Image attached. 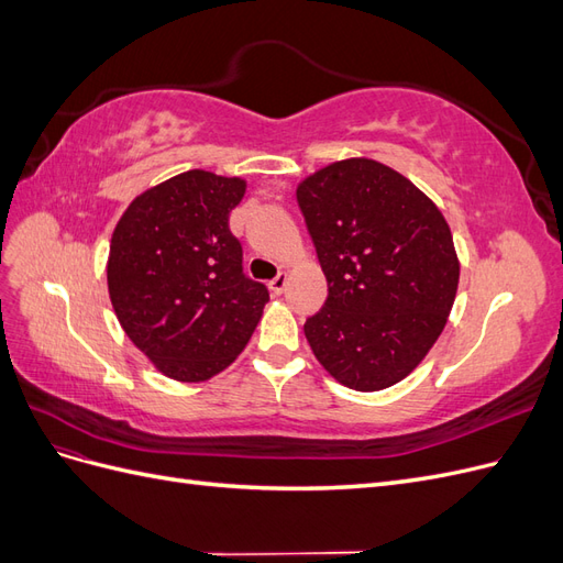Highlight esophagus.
<instances>
[{
    "instance_id": "34e87169",
    "label": "esophagus",
    "mask_w": 563,
    "mask_h": 563,
    "mask_svg": "<svg viewBox=\"0 0 563 563\" xmlns=\"http://www.w3.org/2000/svg\"><path fill=\"white\" fill-rule=\"evenodd\" d=\"M286 284H288V275H286V272H279V275L269 282V291L279 296V294H284Z\"/></svg>"
}]
</instances>
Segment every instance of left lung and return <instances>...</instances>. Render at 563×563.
<instances>
[{
    "mask_svg": "<svg viewBox=\"0 0 563 563\" xmlns=\"http://www.w3.org/2000/svg\"><path fill=\"white\" fill-rule=\"evenodd\" d=\"M298 207L329 282L305 338L331 376L376 391L406 378L451 314L460 263L449 223L380 162L343 159L298 185Z\"/></svg>",
    "mask_w": 563,
    "mask_h": 563,
    "instance_id": "left-lung-1",
    "label": "left lung"
}]
</instances>
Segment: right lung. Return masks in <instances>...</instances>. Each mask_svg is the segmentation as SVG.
Returning <instances> with one entry per match:
<instances>
[{
    "instance_id": "add662e5",
    "label": "right lung",
    "mask_w": 563,
    "mask_h": 563,
    "mask_svg": "<svg viewBox=\"0 0 563 563\" xmlns=\"http://www.w3.org/2000/svg\"><path fill=\"white\" fill-rule=\"evenodd\" d=\"M246 183L192 168L135 197L112 232L108 291L122 329L168 378L228 368L258 327L267 286L244 275L230 211Z\"/></svg>"
}]
</instances>
